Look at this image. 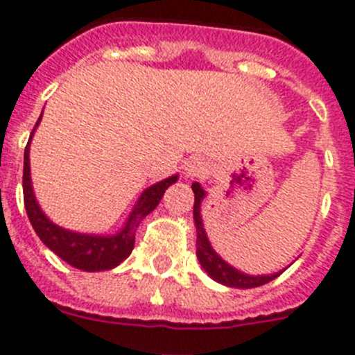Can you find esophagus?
<instances>
[{
    "label": "esophagus",
    "mask_w": 355,
    "mask_h": 355,
    "mask_svg": "<svg viewBox=\"0 0 355 355\" xmlns=\"http://www.w3.org/2000/svg\"><path fill=\"white\" fill-rule=\"evenodd\" d=\"M209 168H207V162L200 157H194L191 161H187L185 164V177L187 178H201L205 177Z\"/></svg>",
    "instance_id": "34e87169"
}]
</instances>
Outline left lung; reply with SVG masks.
<instances>
[{
	"label": "left lung",
	"mask_w": 355,
	"mask_h": 355,
	"mask_svg": "<svg viewBox=\"0 0 355 355\" xmlns=\"http://www.w3.org/2000/svg\"><path fill=\"white\" fill-rule=\"evenodd\" d=\"M194 191V225H196V257L200 260L201 267L212 277L214 281L221 283V285L232 286V288H254V286H261L269 281L276 279L283 270L279 272L269 274V276H249V274L241 272L235 267H232L230 263H226L219 254L214 251V248L210 245L209 237H207L205 228H203V221H201V200L205 198V191L201 189V185L198 182L193 184Z\"/></svg>",
	"instance_id": "left-lung-1"
}]
</instances>
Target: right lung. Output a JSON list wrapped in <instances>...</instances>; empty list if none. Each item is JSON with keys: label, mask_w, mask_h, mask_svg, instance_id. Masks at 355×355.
<instances>
[{"label": "right lung", "mask_w": 355, "mask_h": 355, "mask_svg": "<svg viewBox=\"0 0 355 355\" xmlns=\"http://www.w3.org/2000/svg\"><path fill=\"white\" fill-rule=\"evenodd\" d=\"M40 118H42V114H40ZM40 118H38L37 125L40 123ZM37 125H35V129H37ZM33 132H31L26 150H24V171H22L24 207H26L31 226L40 237V241L54 254H58L63 261H67L76 269L86 270V272L114 269L116 265L122 263L132 253L136 228L143 221V217L148 216L159 205V201L164 196L166 189L178 180V175L164 178V180L150 185L148 189L143 191L134 210L127 217L125 226L114 235H90V233L70 232V230L62 228V226L54 225L53 221L47 219V216L42 212L33 194L30 177V143L31 138H33Z\"/></svg>", "instance_id": "right-lung-1"}]
</instances>
